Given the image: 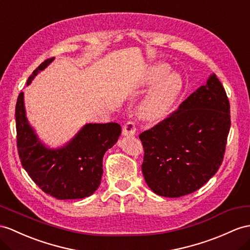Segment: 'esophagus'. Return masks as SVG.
Here are the masks:
<instances>
[{"label":"esophagus","instance_id":"34e87169","mask_svg":"<svg viewBox=\"0 0 250 250\" xmlns=\"http://www.w3.org/2000/svg\"><path fill=\"white\" fill-rule=\"evenodd\" d=\"M136 131H137V128H136L135 123H132V122H127V123L124 124V126H123V130H122V133H123V136L128 137V136L135 135Z\"/></svg>","mask_w":250,"mask_h":250}]
</instances>
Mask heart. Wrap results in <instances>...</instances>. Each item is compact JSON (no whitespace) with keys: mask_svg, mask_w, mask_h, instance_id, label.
Listing matches in <instances>:
<instances>
[{"mask_svg":"<svg viewBox=\"0 0 250 250\" xmlns=\"http://www.w3.org/2000/svg\"><path fill=\"white\" fill-rule=\"evenodd\" d=\"M145 82L154 84L140 104V113L150 121L166 117L184 88L182 77L178 73L169 72L167 64L158 62L150 66Z\"/></svg>","mask_w":250,"mask_h":250,"instance_id":"heart-1","label":"heart"}]
</instances>
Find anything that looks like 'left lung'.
Returning a JSON list of instances; mask_svg holds the SVG:
<instances>
[{
    "label": "left lung",
    "instance_id": "left-lung-1",
    "mask_svg": "<svg viewBox=\"0 0 250 250\" xmlns=\"http://www.w3.org/2000/svg\"><path fill=\"white\" fill-rule=\"evenodd\" d=\"M230 125L226 91L211 74L177 110L140 135L150 190L174 198L202 188L221 167Z\"/></svg>",
    "mask_w": 250,
    "mask_h": 250
}]
</instances>
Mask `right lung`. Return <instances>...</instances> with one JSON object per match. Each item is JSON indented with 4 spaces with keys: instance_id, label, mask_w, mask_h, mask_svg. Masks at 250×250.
<instances>
[{
    "instance_id": "add662e5",
    "label": "right lung",
    "mask_w": 250,
    "mask_h": 250,
    "mask_svg": "<svg viewBox=\"0 0 250 250\" xmlns=\"http://www.w3.org/2000/svg\"><path fill=\"white\" fill-rule=\"evenodd\" d=\"M54 59H46L33 72L27 86ZM16 127L22 167L42 191L57 199L92 195L101 185L103 157L121 135L118 123H89L62 147H47L26 118L23 92L16 105Z\"/></svg>"
}]
</instances>
